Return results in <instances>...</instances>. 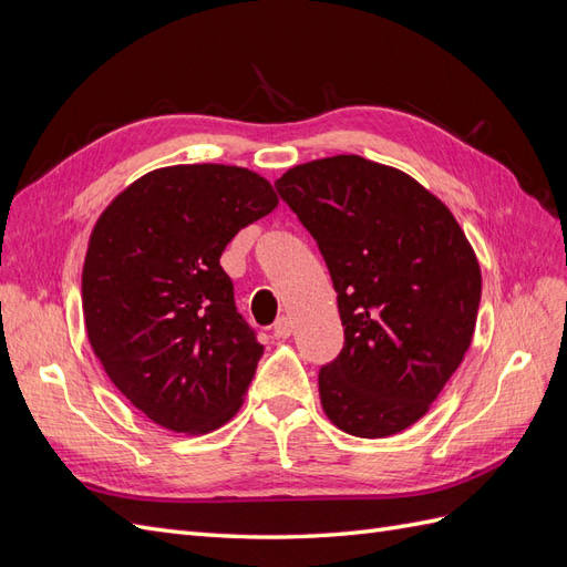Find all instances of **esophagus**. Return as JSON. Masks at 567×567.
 Segmentation results:
<instances>
[{
  "label": "esophagus",
  "instance_id": "1",
  "mask_svg": "<svg viewBox=\"0 0 567 567\" xmlns=\"http://www.w3.org/2000/svg\"><path fill=\"white\" fill-rule=\"evenodd\" d=\"M290 333H293V319H290V317H279L277 321H274V336H277V338H288Z\"/></svg>",
  "mask_w": 567,
  "mask_h": 567
}]
</instances>
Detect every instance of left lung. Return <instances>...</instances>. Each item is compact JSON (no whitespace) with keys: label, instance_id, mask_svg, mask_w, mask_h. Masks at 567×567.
I'll return each mask as SVG.
<instances>
[{"label":"left lung","instance_id":"1","mask_svg":"<svg viewBox=\"0 0 567 567\" xmlns=\"http://www.w3.org/2000/svg\"><path fill=\"white\" fill-rule=\"evenodd\" d=\"M274 186L338 293L346 342L319 369L326 416L357 437L404 431L473 340L483 277L466 234L416 179L362 156L296 165Z\"/></svg>","mask_w":567,"mask_h":567}]
</instances>
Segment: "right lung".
<instances>
[{
    "label": "right lung",
    "mask_w": 567,
    "mask_h": 567,
    "mask_svg": "<svg viewBox=\"0 0 567 567\" xmlns=\"http://www.w3.org/2000/svg\"><path fill=\"white\" fill-rule=\"evenodd\" d=\"M277 203L246 167L173 165L130 184L96 221L82 267L92 350L167 431L210 433L244 402L265 348L219 257Z\"/></svg>",
    "instance_id": "1"
}]
</instances>
